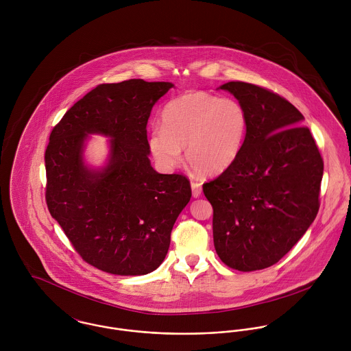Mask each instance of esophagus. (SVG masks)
Segmentation results:
<instances>
[{"mask_svg": "<svg viewBox=\"0 0 351 351\" xmlns=\"http://www.w3.org/2000/svg\"><path fill=\"white\" fill-rule=\"evenodd\" d=\"M191 186H192V195H193V197H195V199L200 197L201 193H202V188H201L200 184L192 182Z\"/></svg>", "mask_w": 351, "mask_h": 351, "instance_id": "1", "label": "esophagus"}]
</instances>
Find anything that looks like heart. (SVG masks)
I'll use <instances>...</instances> for the list:
<instances>
[{
    "label": "heart",
    "instance_id": "obj_1",
    "mask_svg": "<svg viewBox=\"0 0 351 351\" xmlns=\"http://www.w3.org/2000/svg\"><path fill=\"white\" fill-rule=\"evenodd\" d=\"M249 116L243 105L205 92H191L166 104L162 127L151 131L149 150L155 162L171 169L186 162L201 176L215 177L231 169L246 141Z\"/></svg>",
    "mask_w": 351,
    "mask_h": 351
}]
</instances>
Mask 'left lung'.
I'll return each instance as SVG.
<instances>
[{"label":"left lung","mask_w":351,"mask_h":351,"mask_svg":"<svg viewBox=\"0 0 351 351\" xmlns=\"http://www.w3.org/2000/svg\"><path fill=\"white\" fill-rule=\"evenodd\" d=\"M217 89L243 105L249 128L235 165L202 186L213 206L215 250L232 269L261 270L277 263L313 223L323 159L289 101L246 82Z\"/></svg>","instance_id":"8db88e82"}]
</instances>
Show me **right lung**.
I'll return each mask as SVG.
<instances>
[{"mask_svg": "<svg viewBox=\"0 0 351 351\" xmlns=\"http://www.w3.org/2000/svg\"><path fill=\"white\" fill-rule=\"evenodd\" d=\"M174 84H102L75 102L52 130L45 160L46 200L74 249L92 266L143 276L163 262L173 226L192 197L181 174L151 166L147 121ZM90 134L108 138L101 167L86 159Z\"/></svg>", "mask_w": 351, "mask_h": 351, "instance_id": "obj_1", "label": "right lung"}]
</instances>
